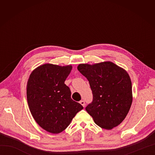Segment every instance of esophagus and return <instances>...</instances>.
Segmentation results:
<instances>
[{"label": "esophagus", "mask_w": 155, "mask_h": 155, "mask_svg": "<svg viewBox=\"0 0 155 155\" xmlns=\"http://www.w3.org/2000/svg\"><path fill=\"white\" fill-rule=\"evenodd\" d=\"M80 103H81V104L82 105V106L83 107H85V102L84 101H80Z\"/></svg>", "instance_id": "1"}]
</instances>
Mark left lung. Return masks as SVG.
Masks as SVG:
<instances>
[{
	"label": "left lung",
	"instance_id": "left-lung-1",
	"mask_svg": "<svg viewBox=\"0 0 155 155\" xmlns=\"http://www.w3.org/2000/svg\"><path fill=\"white\" fill-rule=\"evenodd\" d=\"M77 69L89 82L93 100L86 107L94 123L110 130L127 117L133 102L132 83L128 72L110 61L80 64Z\"/></svg>",
	"mask_w": 155,
	"mask_h": 155
}]
</instances>
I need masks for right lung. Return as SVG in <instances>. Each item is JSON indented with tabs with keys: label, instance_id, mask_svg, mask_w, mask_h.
Returning a JSON list of instances; mask_svg holds the SVG:
<instances>
[{
	"label": "right lung",
	"instance_id": "right-lung-1",
	"mask_svg": "<svg viewBox=\"0 0 155 155\" xmlns=\"http://www.w3.org/2000/svg\"><path fill=\"white\" fill-rule=\"evenodd\" d=\"M72 65L46 63L32 71L27 85L29 109L37 123L52 134L61 133L75 115L83 108L72 99L70 88L64 81Z\"/></svg>",
	"mask_w": 155,
	"mask_h": 155
}]
</instances>
